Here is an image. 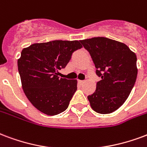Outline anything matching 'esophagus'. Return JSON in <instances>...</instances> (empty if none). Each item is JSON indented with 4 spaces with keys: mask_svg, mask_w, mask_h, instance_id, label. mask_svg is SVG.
Here are the masks:
<instances>
[{
    "mask_svg": "<svg viewBox=\"0 0 147 147\" xmlns=\"http://www.w3.org/2000/svg\"><path fill=\"white\" fill-rule=\"evenodd\" d=\"M86 82V80H79V82L80 84H83V83H85Z\"/></svg>",
    "mask_w": 147,
    "mask_h": 147,
    "instance_id": "esophagus-1",
    "label": "esophagus"
}]
</instances>
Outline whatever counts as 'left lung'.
Wrapping results in <instances>:
<instances>
[{
    "label": "left lung",
    "instance_id": "8db88e82",
    "mask_svg": "<svg viewBox=\"0 0 147 147\" xmlns=\"http://www.w3.org/2000/svg\"><path fill=\"white\" fill-rule=\"evenodd\" d=\"M100 77L95 92L88 96L90 106L99 114L115 111L129 97L137 77L136 55L125 43L106 37L80 40Z\"/></svg>",
    "mask_w": 147,
    "mask_h": 147
}]
</instances>
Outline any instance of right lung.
<instances>
[{
  "mask_svg": "<svg viewBox=\"0 0 147 147\" xmlns=\"http://www.w3.org/2000/svg\"><path fill=\"white\" fill-rule=\"evenodd\" d=\"M78 40L34 43L22 51L18 69L24 93L31 104L47 115L65 111L77 90V80L59 78L74 52L82 48Z\"/></svg>",
  "mask_w": 147,
  "mask_h": 147,
  "instance_id": "add662e5",
  "label": "right lung"
}]
</instances>
